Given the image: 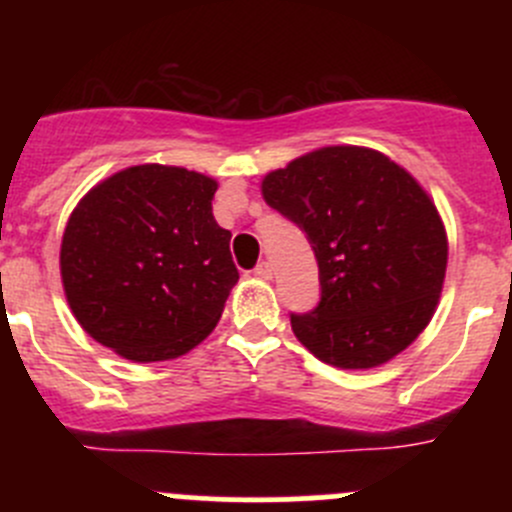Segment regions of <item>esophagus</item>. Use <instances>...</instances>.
Returning <instances> with one entry per match:
<instances>
[{
    "instance_id": "obj_1",
    "label": "esophagus",
    "mask_w": 512,
    "mask_h": 512,
    "mask_svg": "<svg viewBox=\"0 0 512 512\" xmlns=\"http://www.w3.org/2000/svg\"><path fill=\"white\" fill-rule=\"evenodd\" d=\"M255 275L260 277V280H272V275H275V270H272L270 262H260V265L255 267Z\"/></svg>"
}]
</instances>
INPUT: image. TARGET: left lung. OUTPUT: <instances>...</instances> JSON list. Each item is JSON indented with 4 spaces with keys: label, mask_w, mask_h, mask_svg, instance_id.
<instances>
[{
    "label": "left lung",
    "mask_w": 512,
    "mask_h": 512,
    "mask_svg": "<svg viewBox=\"0 0 512 512\" xmlns=\"http://www.w3.org/2000/svg\"><path fill=\"white\" fill-rule=\"evenodd\" d=\"M267 205L307 232L322 299L292 314L319 361L374 369L416 342L441 299L446 225L414 175L364 146H327L262 178Z\"/></svg>",
    "instance_id": "8db88e82"
}]
</instances>
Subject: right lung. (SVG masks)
<instances>
[{
	"label": "right lung",
	"mask_w": 512,
	"mask_h": 512,
	"mask_svg": "<svg viewBox=\"0 0 512 512\" xmlns=\"http://www.w3.org/2000/svg\"><path fill=\"white\" fill-rule=\"evenodd\" d=\"M218 180L178 165H131L96 183L66 223V302L123 359L168 361L198 347L240 280L230 230L213 218Z\"/></svg>",
	"instance_id": "1"
}]
</instances>
